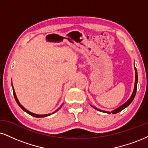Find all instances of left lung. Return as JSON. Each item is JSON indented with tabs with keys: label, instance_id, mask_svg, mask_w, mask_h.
Returning <instances> with one entry per match:
<instances>
[{
	"label": "left lung",
	"instance_id": "1",
	"mask_svg": "<svg viewBox=\"0 0 148 148\" xmlns=\"http://www.w3.org/2000/svg\"><path fill=\"white\" fill-rule=\"evenodd\" d=\"M134 69H135V84H134V90H133V92L132 94V95H131V97H130V99H129L127 101L125 102V103H123V105H121V106H119V108H117L115 109V110H112V114H116V113H118L119 112H121V111L122 110H123V109L125 108L128 106L131 103H132V101H133V99H134V97H135L136 95V90H137V82H138V75H137V71H136V69L135 68V66H134ZM94 108H95L96 110H99V111H101V112H106V113H108V114H110V112H108V111H103V110H99V109L97 108L92 106Z\"/></svg>",
	"mask_w": 148,
	"mask_h": 148
}]
</instances>
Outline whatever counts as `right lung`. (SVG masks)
<instances>
[{
  "instance_id": "1",
  "label": "right lung",
  "mask_w": 148,
  "mask_h": 148,
  "mask_svg": "<svg viewBox=\"0 0 148 148\" xmlns=\"http://www.w3.org/2000/svg\"><path fill=\"white\" fill-rule=\"evenodd\" d=\"M12 88H13V92H14V98H15V99H16V102H17V103H18V105L22 109H23V110L25 111V112H26L27 113H28L29 114H30V115H32V116H35V117H38V118H41V117H45V116H49V115H51V114H53V113H55L56 112H57V111L59 110V109L60 108L62 107V105L61 106H60L59 108L56 111H55V112H53V113H51V114H35V113H33V112H29V110H27V109H25V108H24L23 106H22L21 104V103H20L19 102V101H18V98H17V97H16V92H15V90H14V87H13V85H12Z\"/></svg>"
}]
</instances>
